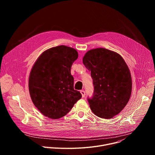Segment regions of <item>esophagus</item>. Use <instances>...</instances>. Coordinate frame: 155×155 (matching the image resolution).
I'll return each mask as SVG.
<instances>
[{
	"mask_svg": "<svg viewBox=\"0 0 155 155\" xmlns=\"http://www.w3.org/2000/svg\"><path fill=\"white\" fill-rule=\"evenodd\" d=\"M80 93H81V95H82V97H84L85 96V92H84V91L81 90V91H80Z\"/></svg>",
	"mask_w": 155,
	"mask_h": 155,
	"instance_id": "1",
	"label": "esophagus"
}]
</instances>
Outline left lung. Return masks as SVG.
<instances>
[{"label":"left lung","mask_w":155,"mask_h":155,"mask_svg":"<svg viewBox=\"0 0 155 155\" xmlns=\"http://www.w3.org/2000/svg\"><path fill=\"white\" fill-rule=\"evenodd\" d=\"M83 62L93 81V96L87 97L92 112L102 118H113L130 97L132 79L127 64L119 54L102 48L88 51Z\"/></svg>","instance_id":"1"}]
</instances>
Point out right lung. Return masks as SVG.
I'll return each mask as SVG.
<instances>
[{
	"label": "right lung",
	"mask_w": 155,
	"mask_h": 155,
	"mask_svg": "<svg viewBox=\"0 0 155 155\" xmlns=\"http://www.w3.org/2000/svg\"><path fill=\"white\" fill-rule=\"evenodd\" d=\"M77 51L61 45L44 51L31 70L29 90L31 99L45 117L58 119L68 114L81 94L74 88L71 69Z\"/></svg>",
	"instance_id": "add662e5"
}]
</instances>
